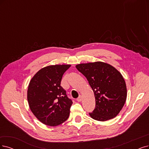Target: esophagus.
Listing matches in <instances>:
<instances>
[{"instance_id":"34e87169","label":"esophagus","mask_w":149,"mask_h":149,"mask_svg":"<svg viewBox=\"0 0 149 149\" xmlns=\"http://www.w3.org/2000/svg\"><path fill=\"white\" fill-rule=\"evenodd\" d=\"M81 100H82V97H81V96H80V95L77 98V101L79 102H80L81 101Z\"/></svg>"}]
</instances>
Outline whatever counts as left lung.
I'll use <instances>...</instances> for the list:
<instances>
[{
  "instance_id": "obj_1",
  "label": "left lung",
  "mask_w": 149,
  "mask_h": 149,
  "mask_svg": "<svg viewBox=\"0 0 149 149\" xmlns=\"http://www.w3.org/2000/svg\"><path fill=\"white\" fill-rule=\"evenodd\" d=\"M76 68L86 78L94 92L96 106L89 113L90 117L102 122L116 117L127 96L122 74L113 66L102 62L80 64Z\"/></svg>"
}]
</instances>
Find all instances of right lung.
I'll list each match as a JSON object with an SVG mask.
<instances>
[{
  "mask_svg": "<svg viewBox=\"0 0 149 149\" xmlns=\"http://www.w3.org/2000/svg\"><path fill=\"white\" fill-rule=\"evenodd\" d=\"M70 65H53L38 70L27 90V101L32 112L46 125L55 126L69 118L72 101L61 86L63 75Z\"/></svg>",
  "mask_w": 149,
  "mask_h": 149,
  "instance_id": "right-lung-1",
  "label": "right lung"
}]
</instances>
